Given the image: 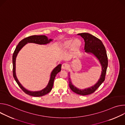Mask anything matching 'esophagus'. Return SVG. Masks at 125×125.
Returning a JSON list of instances; mask_svg holds the SVG:
<instances>
[{
  "label": "esophagus",
  "instance_id": "1",
  "mask_svg": "<svg viewBox=\"0 0 125 125\" xmlns=\"http://www.w3.org/2000/svg\"><path fill=\"white\" fill-rule=\"evenodd\" d=\"M62 69L63 70H66L68 68V65L66 63H64L62 65Z\"/></svg>",
  "mask_w": 125,
  "mask_h": 125
}]
</instances>
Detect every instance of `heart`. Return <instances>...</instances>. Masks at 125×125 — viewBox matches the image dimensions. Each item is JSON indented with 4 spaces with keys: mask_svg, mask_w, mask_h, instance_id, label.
Masks as SVG:
<instances>
[{
    "mask_svg": "<svg viewBox=\"0 0 125 125\" xmlns=\"http://www.w3.org/2000/svg\"><path fill=\"white\" fill-rule=\"evenodd\" d=\"M81 42L78 39H75L72 41L71 40H67L64 41L62 46L64 48H68L70 46L71 50L73 52H76L81 47Z\"/></svg>",
    "mask_w": 125,
    "mask_h": 125,
    "instance_id": "heart-1",
    "label": "heart"
}]
</instances>
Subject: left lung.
<instances>
[{"instance_id":"left-lung-1","label":"left lung","mask_w":125,"mask_h":125,"mask_svg":"<svg viewBox=\"0 0 125 125\" xmlns=\"http://www.w3.org/2000/svg\"><path fill=\"white\" fill-rule=\"evenodd\" d=\"M78 35H81L84 41V51L86 53L94 54L99 60L102 68L101 74L97 83L94 86L85 88L84 90H80L75 86L69 78V86L71 90L77 94L86 95L94 93L104 81L108 66V58L105 46L99 39L90 33L86 32L79 33Z\"/></svg>"}]
</instances>
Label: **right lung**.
Returning <instances> with one entry per match:
<instances>
[{
	"instance_id": "obj_1",
	"label": "right lung",
	"mask_w": 125,
	"mask_h": 125,
	"mask_svg": "<svg viewBox=\"0 0 125 125\" xmlns=\"http://www.w3.org/2000/svg\"><path fill=\"white\" fill-rule=\"evenodd\" d=\"M52 39H48V38L45 35H31V36L28 37L26 38L25 39L22 40L21 42H19L18 44L16 47V49L13 53V57H12V61H13V77L16 81L17 84L20 86V87L22 89V91L26 93V94L35 97H40L43 96L48 93H49L51 90H52L53 83L56 77V75L61 71V64L58 65L57 67H56L53 70L50 75V78L48 83L46 87L43 89L42 90L37 92H31L29 91L25 88H24L22 85L20 83L19 81L18 80L16 75V59L18 53L19 51L21 49V48L25 46L28 43H34L39 44H46L49 43L50 42L52 41Z\"/></svg>"
}]
</instances>
